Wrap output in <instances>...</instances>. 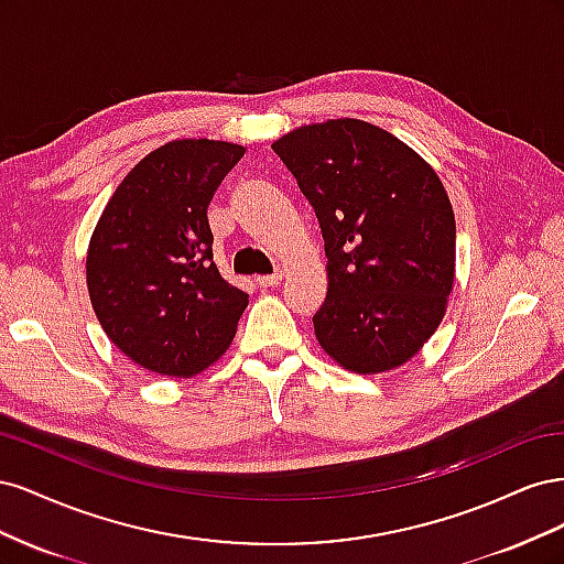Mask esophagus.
<instances>
[{
	"instance_id": "obj_1",
	"label": "esophagus",
	"mask_w": 564,
	"mask_h": 564,
	"mask_svg": "<svg viewBox=\"0 0 564 564\" xmlns=\"http://www.w3.org/2000/svg\"><path fill=\"white\" fill-rule=\"evenodd\" d=\"M280 280H282V270H278L275 275H263V278H256V284L263 286V289H268V286H278V284H280Z\"/></svg>"
}]
</instances>
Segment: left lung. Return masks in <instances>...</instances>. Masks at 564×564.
<instances>
[{
    "label": "left lung",
    "instance_id": "obj_1",
    "mask_svg": "<svg viewBox=\"0 0 564 564\" xmlns=\"http://www.w3.org/2000/svg\"><path fill=\"white\" fill-rule=\"evenodd\" d=\"M319 220L327 299L313 317L332 360L352 373L398 369L447 313L456 220L435 169L398 135L340 117L272 143Z\"/></svg>",
    "mask_w": 564,
    "mask_h": 564
}]
</instances>
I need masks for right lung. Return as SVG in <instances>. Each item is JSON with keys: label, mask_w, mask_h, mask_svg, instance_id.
Returning a JSON list of instances; mask_svg holds the SVG:
<instances>
[{"label": "right lung", "mask_w": 564, "mask_h": 564, "mask_svg": "<svg viewBox=\"0 0 564 564\" xmlns=\"http://www.w3.org/2000/svg\"><path fill=\"white\" fill-rule=\"evenodd\" d=\"M245 150L214 139L160 145L117 185L94 228V313L148 371L191 379L232 344L249 296L220 278L207 207Z\"/></svg>", "instance_id": "1"}]
</instances>
